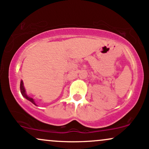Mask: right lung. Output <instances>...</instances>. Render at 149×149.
Masks as SVG:
<instances>
[{"label": "right lung", "mask_w": 149, "mask_h": 149, "mask_svg": "<svg viewBox=\"0 0 149 149\" xmlns=\"http://www.w3.org/2000/svg\"><path fill=\"white\" fill-rule=\"evenodd\" d=\"M20 91H21L22 96L24 97V98L26 99L27 100L30 101V102H31V103H33L34 105L36 106V104L35 101H34L33 99L31 98V97H29L28 95H26V90L24 88V83H23V81H22V80H21V82H20Z\"/></svg>", "instance_id": "obj_1"}]
</instances>
